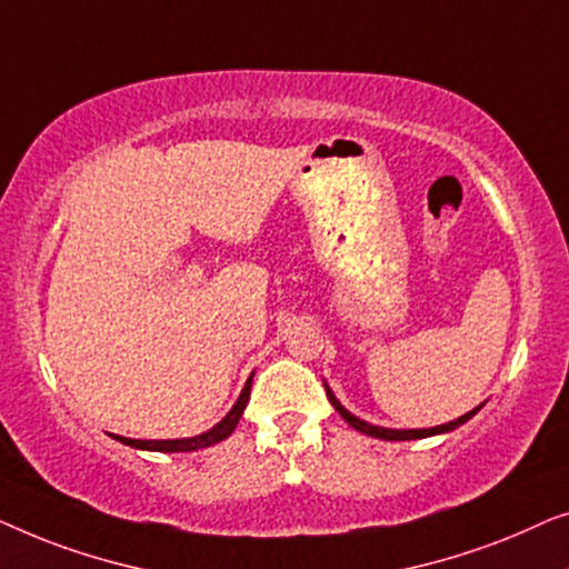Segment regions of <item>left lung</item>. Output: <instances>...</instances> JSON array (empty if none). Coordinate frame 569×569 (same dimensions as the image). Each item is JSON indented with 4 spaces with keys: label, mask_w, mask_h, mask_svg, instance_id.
I'll use <instances>...</instances> for the list:
<instances>
[{
    "label": "left lung",
    "mask_w": 569,
    "mask_h": 569,
    "mask_svg": "<svg viewBox=\"0 0 569 569\" xmlns=\"http://www.w3.org/2000/svg\"><path fill=\"white\" fill-rule=\"evenodd\" d=\"M325 389H327V399H330L335 410L340 412V418L346 420L350 428L361 430V433L371 436V438H381V441H418V438H428V436H438V433H451V430H456L459 426H463V422L475 418V415L485 407V402H482L479 407H475V410H471V412L461 415V418H456V420H451V422H443V426H436V428H410V430H397V428L371 426V422H366V420H361V418H356L353 412H348L346 407L340 405V399L332 395V389L327 387V381H325Z\"/></svg>",
    "instance_id": "8db88e82"
}]
</instances>
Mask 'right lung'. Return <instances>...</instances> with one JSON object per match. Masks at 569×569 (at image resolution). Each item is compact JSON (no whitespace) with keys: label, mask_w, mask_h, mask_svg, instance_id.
<instances>
[{"label":"right lung","mask_w":569,"mask_h":569,"mask_svg":"<svg viewBox=\"0 0 569 569\" xmlns=\"http://www.w3.org/2000/svg\"><path fill=\"white\" fill-rule=\"evenodd\" d=\"M250 383H252V376L247 379L242 395L234 402V407L227 412V418L221 422H216L211 430H206L201 436H190V438H167V441H141V438H123V436H116V441H121L123 446H131V448H141V451H159V453H186V451H198V448H208L213 443L223 441V438H229L234 433L239 418H242L247 402H250Z\"/></svg>","instance_id":"1"}]
</instances>
